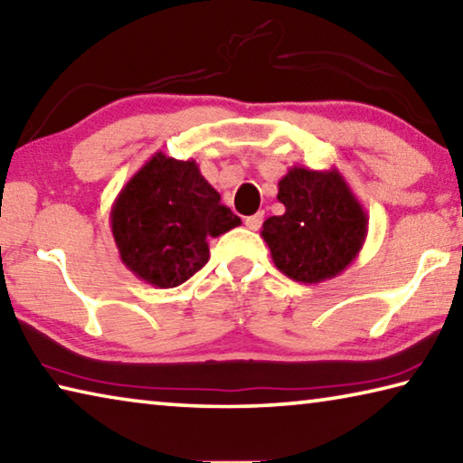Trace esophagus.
<instances>
[{
    "label": "esophagus",
    "mask_w": 463,
    "mask_h": 463,
    "mask_svg": "<svg viewBox=\"0 0 463 463\" xmlns=\"http://www.w3.org/2000/svg\"><path fill=\"white\" fill-rule=\"evenodd\" d=\"M261 222H263V213H257L253 216L245 218V224H247L249 231H257L261 226Z\"/></svg>",
    "instance_id": "obj_1"
}]
</instances>
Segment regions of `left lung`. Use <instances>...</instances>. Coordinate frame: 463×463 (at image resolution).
<instances>
[{"instance_id": "obj_1", "label": "left lung", "mask_w": 463, "mask_h": 463, "mask_svg": "<svg viewBox=\"0 0 463 463\" xmlns=\"http://www.w3.org/2000/svg\"><path fill=\"white\" fill-rule=\"evenodd\" d=\"M278 200L286 213L269 216L261 237L284 276L320 284L354 263L367 237V214L339 169L289 167Z\"/></svg>"}]
</instances>
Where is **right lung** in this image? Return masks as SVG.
Listing matches in <instances>:
<instances>
[{"label":"right lung","instance_id":"1","mask_svg":"<svg viewBox=\"0 0 463 463\" xmlns=\"http://www.w3.org/2000/svg\"><path fill=\"white\" fill-rule=\"evenodd\" d=\"M241 218L221 203V194L198 163L155 153L116 195L109 226L120 260L138 279L177 288L210 260L208 239L221 237Z\"/></svg>","mask_w":463,"mask_h":463}]
</instances>
